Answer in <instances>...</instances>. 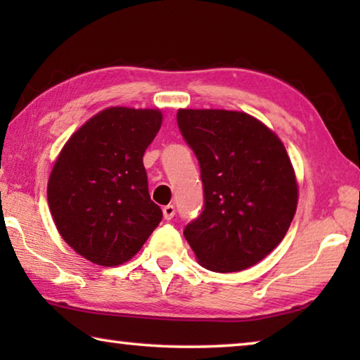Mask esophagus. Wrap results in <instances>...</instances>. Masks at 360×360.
Listing matches in <instances>:
<instances>
[{
	"mask_svg": "<svg viewBox=\"0 0 360 360\" xmlns=\"http://www.w3.org/2000/svg\"><path fill=\"white\" fill-rule=\"evenodd\" d=\"M174 214H176V210H174L173 205L163 206V217H165L167 221H169V219H173Z\"/></svg>",
	"mask_w": 360,
	"mask_h": 360,
	"instance_id": "34e87169",
	"label": "esophagus"
}]
</instances>
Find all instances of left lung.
I'll list each match as a JSON object with an SVG mask.
<instances>
[{
  "label": "left lung",
  "instance_id": "left-lung-1",
  "mask_svg": "<svg viewBox=\"0 0 360 360\" xmlns=\"http://www.w3.org/2000/svg\"><path fill=\"white\" fill-rule=\"evenodd\" d=\"M176 119L205 192L186 240L208 270H246L283 241L295 214L298 187L284 144L246 112L179 109Z\"/></svg>",
  "mask_w": 360,
  "mask_h": 360
}]
</instances>
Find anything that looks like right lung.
Masks as SVG:
<instances>
[{
  "mask_svg": "<svg viewBox=\"0 0 360 360\" xmlns=\"http://www.w3.org/2000/svg\"><path fill=\"white\" fill-rule=\"evenodd\" d=\"M160 125L158 109L108 108L68 139L52 168L47 200L57 230L96 265L130 260L162 221L143 165Z\"/></svg>",
  "mask_w": 360,
  "mask_h": 360,
  "instance_id": "right-lung-1",
  "label": "right lung"
}]
</instances>
